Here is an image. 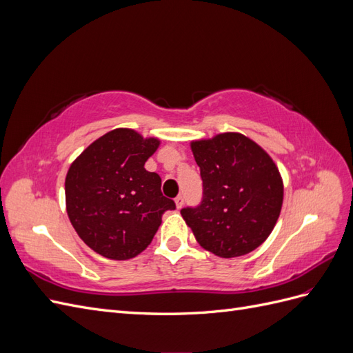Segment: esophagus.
I'll use <instances>...</instances> for the list:
<instances>
[{
    "instance_id": "esophagus-1",
    "label": "esophagus",
    "mask_w": 353,
    "mask_h": 353,
    "mask_svg": "<svg viewBox=\"0 0 353 353\" xmlns=\"http://www.w3.org/2000/svg\"><path fill=\"white\" fill-rule=\"evenodd\" d=\"M175 205H176L178 209L183 208V206H184V197H183V196H178V197L175 199Z\"/></svg>"
}]
</instances>
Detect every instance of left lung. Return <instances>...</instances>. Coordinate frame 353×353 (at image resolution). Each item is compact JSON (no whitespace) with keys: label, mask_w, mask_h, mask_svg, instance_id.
Returning <instances> with one entry per match:
<instances>
[{"label":"left lung","mask_w":353,"mask_h":353,"mask_svg":"<svg viewBox=\"0 0 353 353\" xmlns=\"http://www.w3.org/2000/svg\"><path fill=\"white\" fill-rule=\"evenodd\" d=\"M190 147L200 168L203 200L181 215L197 243L219 258L258 249L279 221L284 199L272 157L240 132L193 140Z\"/></svg>","instance_id":"1"}]
</instances>
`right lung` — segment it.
<instances>
[{
  "label": "right lung",
  "instance_id": "right-lung-1",
  "mask_svg": "<svg viewBox=\"0 0 353 353\" xmlns=\"http://www.w3.org/2000/svg\"><path fill=\"white\" fill-rule=\"evenodd\" d=\"M160 145L131 128H116L73 160L65 179L66 212L74 231L95 253L132 259L147 249L174 200L156 172L144 168Z\"/></svg>",
  "mask_w": 353,
  "mask_h": 353
}]
</instances>
